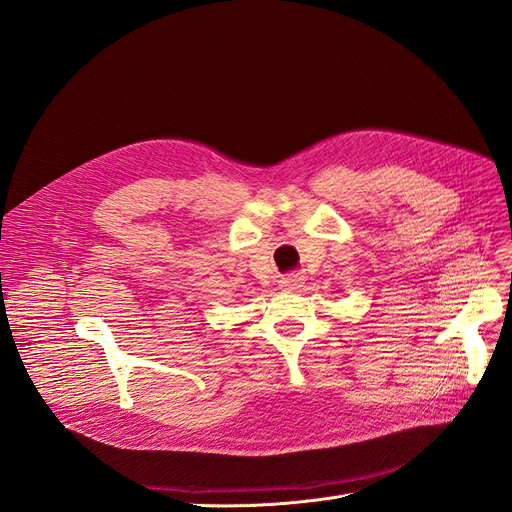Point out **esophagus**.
<instances>
[{"mask_svg":"<svg viewBox=\"0 0 512 512\" xmlns=\"http://www.w3.org/2000/svg\"><path fill=\"white\" fill-rule=\"evenodd\" d=\"M280 284H282L284 288H288V290H297V288H301L305 282H303V275L292 273V275H284L282 280H280Z\"/></svg>","mask_w":512,"mask_h":512,"instance_id":"obj_1","label":"esophagus"}]
</instances>
